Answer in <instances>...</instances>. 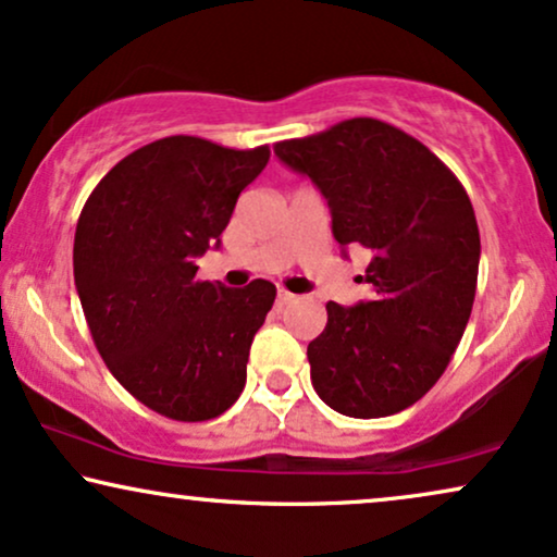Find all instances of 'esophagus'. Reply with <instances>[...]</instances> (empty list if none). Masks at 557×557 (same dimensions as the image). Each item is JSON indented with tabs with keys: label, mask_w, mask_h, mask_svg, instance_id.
I'll return each instance as SVG.
<instances>
[{
	"label": "esophagus",
	"mask_w": 557,
	"mask_h": 557,
	"mask_svg": "<svg viewBox=\"0 0 557 557\" xmlns=\"http://www.w3.org/2000/svg\"><path fill=\"white\" fill-rule=\"evenodd\" d=\"M294 299H296V296L292 292H286V288H278V292H276L278 305H288V301H294Z\"/></svg>",
	"instance_id": "1"
}]
</instances>
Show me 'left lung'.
Wrapping results in <instances>:
<instances>
[{"mask_svg": "<svg viewBox=\"0 0 557 557\" xmlns=\"http://www.w3.org/2000/svg\"><path fill=\"white\" fill-rule=\"evenodd\" d=\"M273 150L327 199L335 240L373 252L371 301H327L309 343L314 392L356 420L411 407L445 373L473 309L481 237L463 184L417 137L373 117Z\"/></svg>", "mask_w": 557, "mask_h": 557, "instance_id": "1", "label": "left lung"}]
</instances>
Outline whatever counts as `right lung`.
<instances>
[{"label":"right lung","instance_id":"right-lung-1","mask_svg":"<svg viewBox=\"0 0 557 557\" xmlns=\"http://www.w3.org/2000/svg\"><path fill=\"white\" fill-rule=\"evenodd\" d=\"M269 158V146L161 137L122 158L78 216L74 281L94 345L114 379L169 420H214L243 394L276 286L197 281V258L220 245Z\"/></svg>","mask_w":557,"mask_h":557}]
</instances>
